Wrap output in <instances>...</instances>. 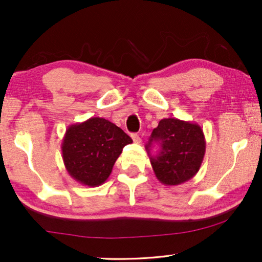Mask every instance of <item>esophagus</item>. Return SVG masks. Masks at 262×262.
<instances>
[{
  "label": "esophagus",
  "mask_w": 262,
  "mask_h": 262,
  "mask_svg": "<svg viewBox=\"0 0 262 262\" xmlns=\"http://www.w3.org/2000/svg\"><path fill=\"white\" fill-rule=\"evenodd\" d=\"M131 137H132V140H134V143H136V144H140V143H142V139H140V137H139V136H138L137 134L131 135Z\"/></svg>",
  "instance_id": "1"
}]
</instances>
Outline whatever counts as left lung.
I'll return each mask as SVG.
<instances>
[{
  "instance_id": "obj_1",
  "label": "left lung",
  "mask_w": 262,
  "mask_h": 262,
  "mask_svg": "<svg viewBox=\"0 0 262 262\" xmlns=\"http://www.w3.org/2000/svg\"><path fill=\"white\" fill-rule=\"evenodd\" d=\"M152 142L161 143V152L150 157L157 180L164 185H178L191 180L206 154V138L199 124L164 118L154 128L146 150Z\"/></svg>"
}]
</instances>
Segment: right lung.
I'll return each instance as SVG.
<instances>
[{
  "label": "right lung",
  "mask_w": 262,
  "mask_h": 262,
  "mask_svg": "<svg viewBox=\"0 0 262 262\" xmlns=\"http://www.w3.org/2000/svg\"><path fill=\"white\" fill-rule=\"evenodd\" d=\"M132 139L116 124L99 117L72 124L61 143L63 164L82 185L98 187L111 175L123 147Z\"/></svg>",
  "instance_id": "1"
}]
</instances>
